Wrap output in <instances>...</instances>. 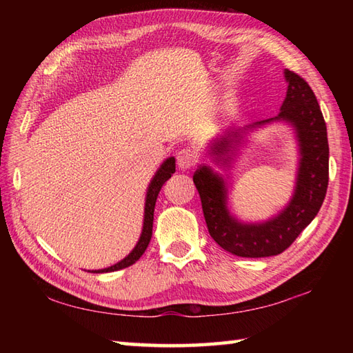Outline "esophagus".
Wrapping results in <instances>:
<instances>
[{"mask_svg": "<svg viewBox=\"0 0 353 353\" xmlns=\"http://www.w3.org/2000/svg\"><path fill=\"white\" fill-rule=\"evenodd\" d=\"M197 162V154L191 148H183L177 153V165L181 170H190Z\"/></svg>", "mask_w": 353, "mask_h": 353, "instance_id": "obj_1", "label": "esophagus"}]
</instances>
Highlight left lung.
<instances>
[{
	"mask_svg": "<svg viewBox=\"0 0 353 353\" xmlns=\"http://www.w3.org/2000/svg\"><path fill=\"white\" fill-rule=\"evenodd\" d=\"M285 79L288 81L287 97L274 119H285L294 125L302 156L294 196L288 206L265 223L243 224L228 211L226 186L219 174L209 167H200L192 176L200 194L209 235L221 249L236 256L265 258L287 250L319 214L326 196L329 144L323 114L311 86L299 74L285 70ZM239 134L241 132H228L216 139L211 153L228 162V153L232 144L239 141ZM223 155L227 157L223 158Z\"/></svg>",
	"mask_w": 353,
	"mask_h": 353,
	"instance_id": "obj_1",
	"label": "left lung"
}]
</instances>
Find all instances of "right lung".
Segmentation results:
<instances>
[{
	"instance_id": "add662e5",
	"label": "right lung",
	"mask_w": 353,
	"mask_h": 353,
	"mask_svg": "<svg viewBox=\"0 0 353 353\" xmlns=\"http://www.w3.org/2000/svg\"><path fill=\"white\" fill-rule=\"evenodd\" d=\"M174 171H176L174 157H168V159L161 165V168L157 170L152 183H150L148 191H147V199H145L144 228H142V234H141V238H139L137 247H134V249L132 250L129 256H125L121 262H118V264H115V265H112L109 268L97 270V272H92V273L117 272V270H121V268H125V267L134 264V262H137L142 256V253L145 252L150 239H152V234H153V214H154V205H156L157 194H159L162 185L168 181L171 174H174Z\"/></svg>"
}]
</instances>
